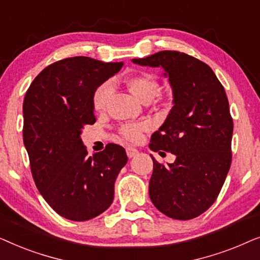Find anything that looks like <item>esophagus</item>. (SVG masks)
Segmentation results:
<instances>
[{
    "mask_svg": "<svg viewBox=\"0 0 260 260\" xmlns=\"http://www.w3.org/2000/svg\"><path fill=\"white\" fill-rule=\"evenodd\" d=\"M126 155H127V157L129 158H131V157H135V156H136L137 154H138V150L136 148H133V147H127L126 149Z\"/></svg>",
    "mask_w": 260,
    "mask_h": 260,
    "instance_id": "34e87169",
    "label": "esophagus"
}]
</instances>
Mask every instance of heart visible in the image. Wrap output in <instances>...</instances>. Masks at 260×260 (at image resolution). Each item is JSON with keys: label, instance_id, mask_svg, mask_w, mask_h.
I'll list each match as a JSON object with an SVG mask.
<instances>
[{"label": "heart", "instance_id": "obj_1", "mask_svg": "<svg viewBox=\"0 0 260 260\" xmlns=\"http://www.w3.org/2000/svg\"><path fill=\"white\" fill-rule=\"evenodd\" d=\"M125 85L131 93L142 103H149L158 92V83L151 74L149 73H135L131 74L125 79ZM112 87L111 84L103 83L95 88L92 97V105L95 111L101 112L105 110L108 102L111 95ZM150 125L147 122L140 123H124L119 126V134L122 135L124 140L137 143L142 140L143 134L147 131Z\"/></svg>", "mask_w": 260, "mask_h": 260}]
</instances>
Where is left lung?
Wrapping results in <instances>:
<instances>
[{"label": "left lung", "instance_id": "left-lung-1", "mask_svg": "<svg viewBox=\"0 0 260 260\" xmlns=\"http://www.w3.org/2000/svg\"><path fill=\"white\" fill-rule=\"evenodd\" d=\"M133 62L162 67L174 95L170 113L149 144L159 155L176 156L168 166L151 156L152 204L169 218H197L214 204L232 162L233 119L225 88L207 63L186 53L162 51Z\"/></svg>", "mask_w": 260, "mask_h": 260}]
</instances>
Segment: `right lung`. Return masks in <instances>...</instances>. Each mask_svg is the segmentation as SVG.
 Instances as JSON below:
<instances>
[{"label": "right lung", "instance_id": "obj_1", "mask_svg": "<svg viewBox=\"0 0 260 260\" xmlns=\"http://www.w3.org/2000/svg\"><path fill=\"white\" fill-rule=\"evenodd\" d=\"M122 66L88 56L59 60L38 74L24 95L23 143L31 176L47 204L73 221L111 206L116 179L127 162L124 148L113 143L90 157L80 138L95 123L94 90Z\"/></svg>", "mask_w": 260, "mask_h": 260}]
</instances>
